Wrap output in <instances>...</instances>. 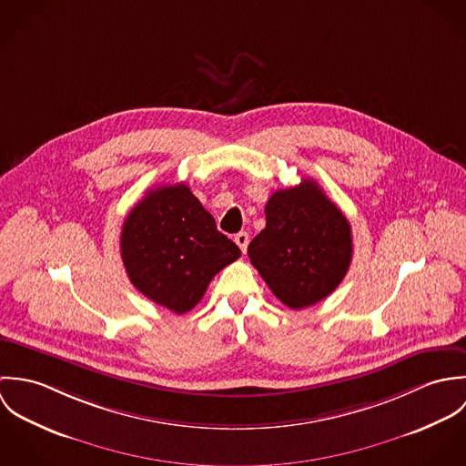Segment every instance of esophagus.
Wrapping results in <instances>:
<instances>
[{
  "label": "esophagus",
  "instance_id": "1",
  "mask_svg": "<svg viewBox=\"0 0 466 466\" xmlns=\"http://www.w3.org/2000/svg\"><path fill=\"white\" fill-rule=\"evenodd\" d=\"M235 242L242 249V253H246L248 251V244H249V235L246 231H240V233L235 235Z\"/></svg>",
  "mask_w": 466,
  "mask_h": 466
}]
</instances>
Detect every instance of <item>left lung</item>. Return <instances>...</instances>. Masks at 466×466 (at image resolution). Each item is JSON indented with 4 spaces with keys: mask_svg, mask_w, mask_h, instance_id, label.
<instances>
[{
    "mask_svg": "<svg viewBox=\"0 0 466 466\" xmlns=\"http://www.w3.org/2000/svg\"><path fill=\"white\" fill-rule=\"evenodd\" d=\"M351 228L314 179L274 192L266 228L248 248L272 294L299 310L325 299L351 264Z\"/></svg>",
    "mask_w": 466,
    "mask_h": 466,
    "instance_id": "1",
    "label": "left lung"
}]
</instances>
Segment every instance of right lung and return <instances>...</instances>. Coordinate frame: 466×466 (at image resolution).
Returning a JSON list of instances; mask_svg holds the SVG:
<instances>
[{
    "label": "right lung",
    "instance_id": "obj_1",
    "mask_svg": "<svg viewBox=\"0 0 466 466\" xmlns=\"http://www.w3.org/2000/svg\"><path fill=\"white\" fill-rule=\"evenodd\" d=\"M120 251L134 287L176 314L192 310L213 276L240 258L185 183L145 194L124 222Z\"/></svg>",
    "mask_w": 466,
    "mask_h": 466
}]
</instances>
